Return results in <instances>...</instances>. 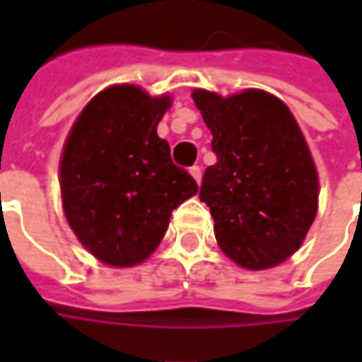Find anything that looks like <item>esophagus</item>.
Listing matches in <instances>:
<instances>
[{"mask_svg": "<svg viewBox=\"0 0 362 362\" xmlns=\"http://www.w3.org/2000/svg\"><path fill=\"white\" fill-rule=\"evenodd\" d=\"M189 174H192V178H194L197 184L202 182V168H199V166H192V168H189Z\"/></svg>", "mask_w": 362, "mask_h": 362, "instance_id": "1", "label": "esophagus"}]
</instances>
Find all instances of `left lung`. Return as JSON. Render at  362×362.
Returning <instances> with one entry per match:
<instances>
[{
    "instance_id": "8db88e82",
    "label": "left lung",
    "mask_w": 362,
    "mask_h": 362,
    "mask_svg": "<svg viewBox=\"0 0 362 362\" xmlns=\"http://www.w3.org/2000/svg\"><path fill=\"white\" fill-rule=\"evenodd\" d=\"M192 96L217 155L199 199L211 209L219 248L246 269L279 266L300 248L318 211V173L295 116L266 90Z\"/></svg>"
}]
</instances>
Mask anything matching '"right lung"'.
<instances>
[{
	"label": "right lung",
	"mask_w": 362,
	"mask_h": 362,
	"mask_svg": "<svg viewBox=\"0 0 362 362\" xmlns=\"http://www.w3.org/2000/svg\"><path fill=\"white\" fill-rule=\"evenodd\" d=\"M170 104L168 95L149 96L135 85L108 87L67 135L59 163L66 219L106 266L132 267L149 258L174 209L197 192L157 135Z\"/></svg>",
	"instance_id": "add662e5"
}]
</instances>
